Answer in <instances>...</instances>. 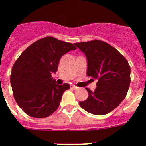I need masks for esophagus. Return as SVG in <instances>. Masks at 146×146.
<instances>
[{
  "mask_svg": "<svg viewBox=\"0 0 146 146\" xmlns=\"http://www.w3.org/2000/svg\"><path fill=\"white\" fill-rule=\"evenodd\" d=\"M70 88L72 89H74V90H76L77 88V86H75L74 85H70Z\"/></svg>",
  "mask_w": 146,
  "mask_h": 146,
  "instance_id": "1",
  "label": "esophagus"
}]
</instances>
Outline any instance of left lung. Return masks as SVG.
Returning a JSON list of instances; mask_svg holds the SVG:
<instances>
[{
	"mask_svg": "<svg viewBox=\"0 0 146 146\" xmlns=\"http://www.w3.org/2000/svg\"><path fill=\"white\" fill-rule=\"evenodd\" d=\"M88 60L87 75L97 79L96 88L86 100L79 102L86 111L103 115L113 111L126 97L130 82V66L126 59L109 44L93 40L75 43Z\"/></svg>",
	"mask_w": 146,
	"mask_h": 146,
	"instance_id": "8db88e82",
	"label": "left lung"
}]
</instances>
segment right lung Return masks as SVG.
Segmentation results:
<instances>
[{
  "mask_svg": "<svg viewBox=\"0 0 146 146\" xmlns=\"http://www.w3.org/2000/svg\"><path fill=\"white\" fill-rule=\"evenodd\" d=\"M74 44L47 36L31 44L15 61L10 81L20 108L33 118H47L58 108L62 95L70 88L59 86L51 74L58 70L60 58Z\"/></svg>",
  "mask_w": 146,
  "mask_h": 146,
  "instance_id": "obj_1",
  "label": "right lung"
}]
</instances>
